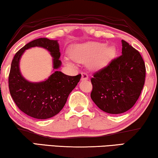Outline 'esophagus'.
I'll return each instance as SVG.
<instances>
[{"instance_id":"34e87169","label":"esophagus","mask_w":158,"mask_h":158,"mask_svg":"<svg viewBox=\"0 0 158 158\" xmlns=\"http://www.w3.org/2000/svg\"><path fill=\"white\" fill-rule=\"evenodd\" d=\"M81 75H82V77H81L82 81H87V80H88V75H87V73H82Z\"/></svg>"}]
</instances>
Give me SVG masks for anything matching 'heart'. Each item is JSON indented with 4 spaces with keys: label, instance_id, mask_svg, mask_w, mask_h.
I'll return each instance as SVG.
<instances>
[{
    "label": "heart",
    "instance_id": "obj_1",
    "mask_svg": "<svg viewBox=\"0 0 158 158\" xmlns=\"http://www.w3.org/2000/svg\"><path fill=\"white\" fill-rule=\"evenodd\" d=\"M115 53V48L112 45L106 46L105 43H86L72 46L70 55L75 62L86 63L89 62L91 68H98L106 64ZM68 66H73L70 60H65Z\"/></svg>",
    "mask_w": 158,
    "mask_h": 158
}]
</instances>
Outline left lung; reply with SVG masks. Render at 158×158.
I'll return each mask as SVG.
<instances>
[{
	"instance_id": "8db88e82",
	"label": "left lung",
	"mask_w": 158,
	"mask_h": 158,
	"mask_svg": "<svg viewBox=\"0 0 158 158\" xmlns=\"http://www.w3.org/2000/svg\"><path fill=\"white\" fill-rule=\"evenodd\" d=\"M122 55L93 74L90 97L100 110L120 114L139 98L145 78V65L140 52L122 40Z\"/></svg>"
}]
</instances>
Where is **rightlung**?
Here are the masks:
<instances>
[{
    "label": "right lung",
    "instance_id": "obj_1",
    "mask_svg": "<svg viewBox=\"0 0 158 158\" xmlns=\"http://www.w3.org/2000/svg\"><path fill=\"white\" fill-rule=\"evenodd\" d=\"M40 47L47 49L53 58L54 72L40 82L28 81L19 70V60L29 48ZM58 40L41 38L28 43L15 53L8 77L9 90L15 103L26 115L36 119H48L57 115L65 106L68 95L76 87L81 75L70 76L58 71L62 63Z\"/></svg>",
    "mask_w": 158,
    "mask_h": 158
}]
</instances>
